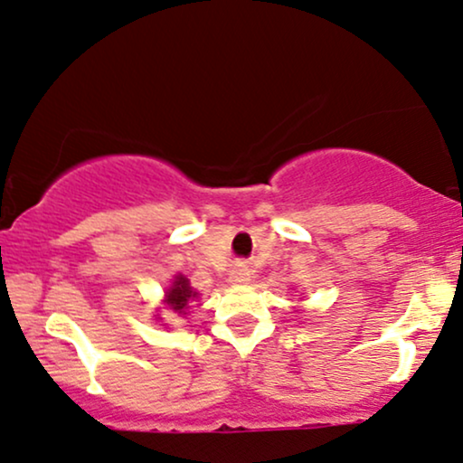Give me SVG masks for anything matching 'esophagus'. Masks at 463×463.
<instances>
[{
    "instance_id": "1",
    "label": "esophagus",
    "mask_w": 463,
    "mask_h": 463,
    "mask_svg": "<svg viewBox=\"0 0 463 463\" xmlns=\"http://www.w3.org/2000/svg\"><path fill=\"white\" fill-rule=\"evenodd\" d=\"M251 279V273H249V269L244 264H236L232 269L230 273V281L232 284H247V281Z\"/></svg>"
}]
</instances>
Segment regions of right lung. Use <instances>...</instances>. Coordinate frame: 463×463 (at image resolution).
I'll return each instance as SVG.
<instances>
[{"label":"right lung","instance_id":"obj_1","mask_svg":"<svg viewBox=\"0 0 463 463\" xmlns=\"http://www.w3.org/2000/svg\"><path fill=\"white\" fill-rule=\"evenodd\" d=\"M194 297H197V292L190 288L186 277L177 275L175 279H173V286L168 288V292H166V303L173 312H177L179 317H182V314H186L188 303L193 301Z\"/></svg>","mask_w":463,"mask_h":463}]
</instances>
